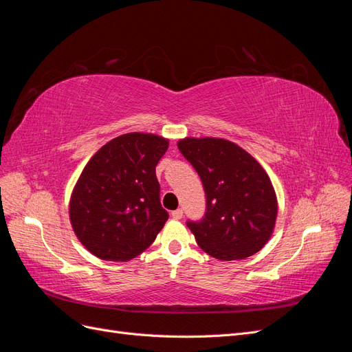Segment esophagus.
Wrapping results in <instances>:
<instances>
[{
	"mask_svg": "<svg viewBox=\"0 0 352 352\" xmlns=\"http://www.w3.org/2000/svg\"><path fill=\"white\" fill-rule=\"evenodd\" d=\"M172 217L176 219V220H180L184 217V210L182 208H177L175 211H172Z\"/></svg>",
	"mask_w": 352,
	"mask_h": 352,
	"instance_id": "obj_1",
	"label": "esophagus"
}]
</instances>
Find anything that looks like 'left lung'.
I'll return each mask as SVG.
<instances>
[{
  "instance_id": "1",
  "label": "left lung",
  "mask_w": 352,
  "mask_h": 352,
  "mask_svg": "<svg viewBox=\"0 0 352 352\" xmlns=\"http://www.w3.org/2000/svg\"><path fill=\"white\" fill-rule=\"evenodd\" d=\"M177 148L206 190L204 217L186 223L201 250L223 261L258 252L272 238L278 217V199L265 170L239 145L221 138H185Z\"/></svg>"
}]
</instances>
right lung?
<instances>
[{
  "mask_svg": "<svg viewBox=\"0 0 352 352\" xmlns=\"http://www.w3.org/2000/svg\"><path fill=\"white\" fill-rule=\"evenodd\" d=\"M168 140L132 132L114 138L92 155L73 188L72 228L95 257L129 261L163 229L168 212L160 204L155 166Z\"/></svg>",
  "mask_w": 352,
  "mask_h": 352,
  "instance_id": "add662e5",
  "label": "right lung"
}]
</instances>
